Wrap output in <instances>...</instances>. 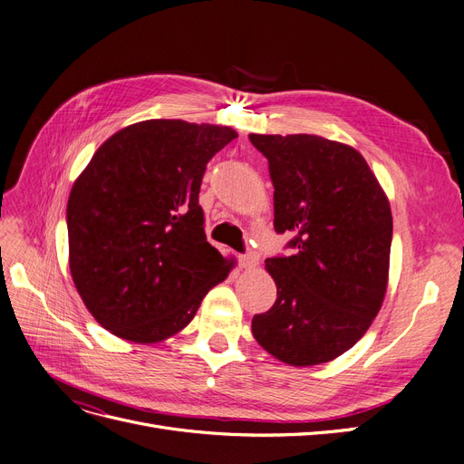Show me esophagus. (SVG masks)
Listing matches in <instances>:
<instances>
[{"label":"esophagus","mask_w":464,"mask_h":464,"mask_svg":"<svg viewBox=\"0 0 464 464\" xmlns=\"http://www.w3.org/2000/svg\"><path fill=\"white\" fill-rule=\"evenodd\" d=\"M238 264H240V267H245V269L256 267V266H257V254H256V252L240 254V256H238Z\"/></svg>","instance_id":"34e87169"}]
</instances>
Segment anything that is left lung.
<instances>
[{"instance_id": "8db88e82", "label": "left lung", "mask_w": 464, "mask_h": 464, "mask_svg": "<svg viewBox=\"0 0 464 464\" xmlns=\"http://www.w3.org/2000/svg\"><path fill=\"white\" fill-rule=\"evenodd\" d=\"M269 160L275 231L292 256L266 259L275 305L252 334L290 366H314L349 351L377 316L389 280L392 214L366 159L314 134H250Z\"/></svg>"}]
</instances>
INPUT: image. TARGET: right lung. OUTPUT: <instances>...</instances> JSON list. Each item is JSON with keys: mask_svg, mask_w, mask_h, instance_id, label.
<instances>
[{"mask_svg": "<svg viewBox=\"0 0 464 464\" xmlns=\"http://www.w3.org/2000/svg\"><path fill=\"white\" fill-rule=\"evenodd\" d=\"M231 127L150 119L121 129L96 150L68 198L70 271L102 328L157 343L193 320L226 259L205 235L198 205L208 160Z\"/></svg>", "mask_w": 464, "mask_h": 464, "instance_id": "right-lung-1", "label": "right lung"}]
</instances>
